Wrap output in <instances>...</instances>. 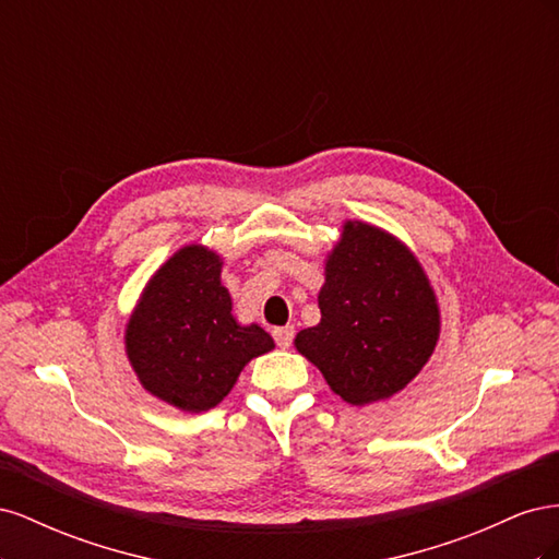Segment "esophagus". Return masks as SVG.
Here are the masks:
<instances>
[{"instance_id":"1","label":"esophagus","mask_w":559,"mask_h":559,"mask_svg":"<svg viewBox=\"0 0 559 559\" xmlns=\"http://www.w3.org/2000/svg\"><path fill=\"white\" fill-rule=\"evenodd\" d=\"M294 335H296L294 326H280V329H275V331H273L275 343H277L282 349L292 347V343H294Z\"/></svg>"}]
</instances>
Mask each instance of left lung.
<instances>
[{"instance_id": "1", "label": "left lung", "mask_w": 559, "mask_h": 559, "mask_svg": "<svg viewBox=\"0 0 559 559\" xmlns=\"http://www.w3.org/2000/svg\"><path fill=\"white\" fill-rule=\"evenodd\" d=\"M321 321L296 347L352 405L389 399L427 364L438 308L413 253L368 224H345L319 292Z\"/></svg>"}]
</instances>
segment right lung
I'll return each instance as SVG.
<instances>
[{
    "label": "right lung",
    "mask_w": 559,
    "mask_h": 559,
    "mask_svg": "<svg viewBox=\"0 0 559 559\" xmlns=\"http://www.w3.org/2000/svg\"><path fill=\"white\" fill-rule=\"evenodd\" d=\"M222 286V261L183 247L142 294L128 331V359L151 394L186 413L222 403L245 364L275 347L261 326H240Z\"/></svg>",
    "instance_id": "1"
}]
</instances>
